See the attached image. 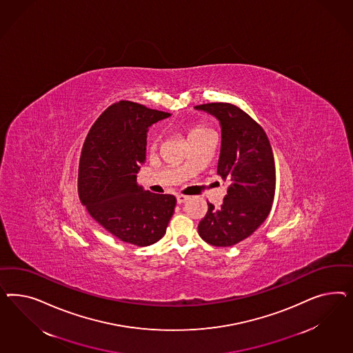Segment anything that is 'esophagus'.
I'll return each instance as SVG.
<instances>
[{
    "label": "esophagus",
    "mask_w": 353,
    "mask_h": 353,
    "mask_svg": "<svg viewBox=\"0 0 353 353\" xmlns=\"http://www.w3.org/2000/svg\"><path fill=\"white\" fill-rule=\"evenodd\" d=\"M176 199H177V203L179 204L185 203L188 201V196L179 194V195H176Z\"/></svg>",
    "instance_id": "1"
}]
</instances>
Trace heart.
I'll return each mask as SVG.
<instances>
[{"instance_id": "obj_1", "label": "heart", "mask_w": 353, "mask_h": 353, "mask_svg": "<svg viewBox=\"0 0 353 353\" xmlns=\"http://www.w3.org/2000/svg\"><path fill=\"white\" fill-rule=\"evenodd\" d=\"M210 132H211L210 129L204 128V127H201V125H195V127H192V128L190 129V132H189V139H194V137L205 134V133H210ZM159 141H161V134H159V133L154 134V136L151 137V139H150V148H151V149H157Z\"/></svg>"}]
</instances>
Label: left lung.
<instances>
[{
  "mask_svg": "<svg viewBox=\"0 0 353 353\" xmlns=\"http://www.w3.org/2000/svg\"><path fill=\"white\" fill-rule=\"evenodd\" d=\"M220 121L221 150L217 174L228 182L223 204L208 211L198 233L208 245L233 246L252 234L270 212L276 190V167L267 133L232 103L195 106Z\"/></svg>",
  "mask_w": 353,
  "mask_h": 353,
  "instance_id": "1",
  "label": "left lung"
}]
</instances>
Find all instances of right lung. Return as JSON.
I'll return each mask as SVG.
<instances>
[{
    "mask_svg": "<svg viewBox=\"0 0 353 353\" xmlns=\"http://www.w3.org/2000/svg\"><path fill=\"white\" fill-rule=\"evenodd\" d=\"M171 114L130 101L103 111L86 136L79 163V196L107 232L134 246H150L165 234L176 198L154 194L137 183L146 161L151 124Z\"/></svg>",
    "mask_w": 353,
    "mask_h": 353,
    "instance_id": "right-lung-1",
    "label": "right lung"
}]
</instances>
